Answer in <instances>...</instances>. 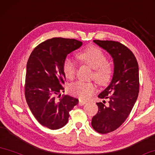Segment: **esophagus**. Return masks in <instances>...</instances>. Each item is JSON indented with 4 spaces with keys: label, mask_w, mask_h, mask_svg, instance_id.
<instances>
[{
    "label": "esophagus",
    "mask_w": 155,
    "mask_h": 155,
    "mask_svg": "<svg viewBox=\"0 0 155 155\" xmlns=\"http://www.w3.org/2000/svg\"><path fill=\"white\" fill-rule=\"evenodd\" d=\"M86 104V102L85 101H83L82 100H79V102H78V105H81V106H82V105H85Z\"/></svg>",
    "instance_id": "34e87169"
}]
</instances>
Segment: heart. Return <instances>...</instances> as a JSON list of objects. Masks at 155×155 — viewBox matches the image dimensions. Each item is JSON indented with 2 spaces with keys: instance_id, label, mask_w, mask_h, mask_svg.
<instances>
[{
  "instance_id": "heart-1",
  "label": "heart",
  "mask_w": 155,
  "mask_h": 155,
  "mask_svg": "<svg viewBox=\"0 0 155 155\" xmlns=\"http://www.w3.org/2000/svg\"><path fill=\"white\" fill-rule=\"evenodd\" d=\"M78 61L94 70L92 78L98 84L105 86L109 84L112 79L113 70L112 66L107 63V57L99 48L91 45L85 48L77 54ZM63 71L65 77L72 80L77 73V66L69 58H66L63 63ZM96 91V85L92 83L78 81L70 87V92L82 100H87L92 97Z\"/></svg>"
}]
</instances>
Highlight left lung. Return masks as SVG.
<instances>
[{
  "label": "left lung",
  "mask_w": 155,
  "mask_h": 155,
  "mask_svg": "<svg viewBox=\"0 0 155 155\" xmlns=\"http://www.w3.org/2000/svg\"><path fill=\"white\" fill-rule=\"evenodd\" d=\"M94 43L110 54L114 63L112 81L98 96L99 110L92 117V126L101 134L115 130L129 116L138 97L139 65L133 53L123 44L113 41L94 40ZM105 99L109 100L105 104Z\"/></svg>",
  "instance_id": "left-lung-1"
}]
</instances>
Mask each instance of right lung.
<instances>
[{
  "label": "right lung",
  "mask_w": 155,
  "mask_h": 155,
  "mask_svg": "<svg viewBox=\"0 0 155 155\" xmlns=\"http://www.w3.org/2000/svg\"><path fill=\"white\" fill-rule=\"evenodd\" d=\"M76 39L52 38L34 49L27 63L25 94L29 109L43 126L57 130L65 126L78 100L64 92L63 63L68 54L82 45Z\"/></svg>",
  "instance_id": "obj_1"
}]
</instances>
